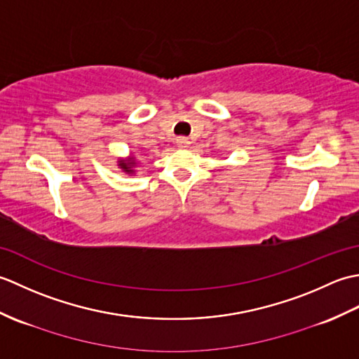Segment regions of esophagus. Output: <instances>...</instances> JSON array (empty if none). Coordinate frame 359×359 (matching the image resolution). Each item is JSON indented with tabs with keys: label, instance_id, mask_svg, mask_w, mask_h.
<instances>
[{
	"label": "esophagus",
	"instance_id": "obj_1",
	"mask_svg": "<svg viewBox=\"0 0 359 359\" xmlns=\"http://www.w3.org/2000/svg\"><path fill=\"white\" fill-rule=\"evenodd\" d=\"M175 144H177L179 148H188L189 140L187 139V137H179V139H175Z\"/></svg>",
	"mask_w": 359,
	"mask_h": 359
}]
</instances>
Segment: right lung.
<instances>
[{
	"label": "right lung",
	"instance_id": "add662e5",
	"mask_svg": "<svg viewBox=\"0 0 359 359\" xmlns=\"http://www.w3.org/2000/svg\"><path fill=\"white\" fill-rule=\"evenodd\" d=\"M118 166L128 174H133L134 172V166H135V158H120L118 160Z\"/></svg>",
	"mask_w": 359,
	"mask_h": 359
}]
</instances>
